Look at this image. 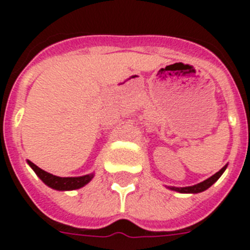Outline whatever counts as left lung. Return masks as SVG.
I'll list each match as a JSON object with an SVG mask.
<instances>
[{
  "mask_svg": "<svg viewBox=\"0 0 250 250\" xmlns=\"http://www.w3.org/2000/svg\"><path fill=\"white\" fill-rule=\"evenodd\" d=\"M225 167H222L218 173H215L213 176H210V178L204 180V182L199 183V184L193 185V187H187V188H171V189H173V190L179 191V193H200V191H204L207 190L208 188L211 187V185H213L214 183H215L220 176H222V174L224 173Z\"/></svg>",
  "mask_w": 250,
  "mask_h": 250,
  "instance_id": "8db88e82",
  "label": "left lung"
}]
</instances>
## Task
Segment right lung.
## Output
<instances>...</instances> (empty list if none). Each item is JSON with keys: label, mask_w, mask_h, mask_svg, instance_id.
Returning a JSON list of instances; mask_svg holds the SVG:
<instances>
[{"label": "right lung", "mask_w": 250, "mask_h": 250, "mask_svg": "<svg viewBox=\"0 0 250 250\" xmlns=\"http://www.w3.org/2000/svg\"><path fill=\"white\" fill-rule=\"evenodd\" d=\"M28 164H30V167L35 170V173L39 175V178L46 185H48L52 189H56V190H74V189H79V188L87 184L92 179V176H94L92 174H90V175L79 176V178H60V176H55L45 171V170L40 169L32 161L28 160Z\"/></svg>", "instance_id": "right-lung-1"}]
</instances>
